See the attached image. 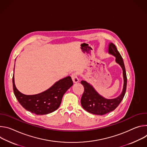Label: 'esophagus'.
I'll return each mask as SVG.
<instances>
[{
    "mask_svg": "<svg viewBox=\"0 0 147 147\" xmlns=\"http://www.w3.org/2000/svg\"><path fill=\"white\" fill-rule=\"evenodd\" d=\"M71 78H72V79L73 80V82L74 83H76L78 82L79 81V79H78V75L76 73H74L71 75Z\"/></svg>",
    "mask_w": 147,
    "mask_h": 147,
    "instance_id": "1",
    "label": "esophagus"
}]
</instances>
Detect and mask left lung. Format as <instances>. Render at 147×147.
Returning <instances> with one entry per match:
<instances>
[{
  "label": "left lung",
  "instance_id": "1",
  "mask_svg": "<svg viewBox=\"0 0 147 147\" xmlns=\"http://www.w3.org/2000/svg\"><path fill=\"white\" fill-rule=\"evenodd\" d=\"M108 52L116 57V62L122 68L124 79L123 89L121 94L116 98L107 99L97 93L86 81H81L80 83L84 87V92L80 100L81 105L85 110L94 115H104L116 109L123 100L126 91L127 79L123 58L116 45L111 42L109 44Z\"/></svg>",
  "mask_w": 147,
  "mask_h": 147
}]
</instances>
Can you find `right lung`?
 <instances>
[{"label": "right lung", "instance_id": "obj_1", "mask_svg": "<svg viewBox=\"0 0 147 147\" xmlns=\"http://www.w3.org/2000/svg\"><path fill=\"white\" fill-rule=\"evenodd\" d=\"M73 85L71 76L64 78L47 90L34 95H26L20 92L14 84L13 76V88L14 95L20 104L27 111L37 115L51 113L59 107L62 97Z\"/></svg>", "mask_w": 147, "mask_h": 147}]
</instances>
